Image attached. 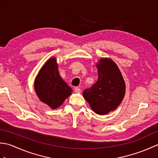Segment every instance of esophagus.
Listing matches in <instances>:
<instances>
[{
    "mask_svg": "<svg viewBox=\"0 0 158 158\" xmlns=\"http://www.w3.org/2000/svg\"><path fill=\"white\" fill-rule=\"evenodd\" d=\"M75 92H76V93H81V89H80L79 88H78V87H75Z\"/></svg>",
    "mask_w": 158,
    "mask_h": 158,
    "instance_id": "34e87169",
    "label": "esophagus"
}]
</instances>
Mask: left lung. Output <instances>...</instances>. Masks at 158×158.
I'll return each mask as SVG.
<instances>
[{
  "mask_svg": "<svg viewBox=\"0 0 158 158\" xmlns=\"http://www.w3.org/2000/svg\"><path fill=\"white\" fill-rule=\"evenodd\" d=\"M98 79L83 95L90 107L100 115L113 111L123 99L126 84L118 66L110 58H101L98 64Z\"/></svg>",
  "mask_w": 158,
  "mask_h": 158,
  "instance_id": "obj_1",
  "label": "left lung"
}]
</instances>
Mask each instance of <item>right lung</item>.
<instances>
[{
	"label": "right lung",
	"mask_w": 158,
	"mask_h": 158,
	"mask_svg": "<svg viewBox=\"0 0 158 158\" xmlns=\"http://www.w3.org/2000/svg\"><path fill=\"white\" fill-rule=\"evenodd\" d=\"M35 89L41 102L56 109L71 94L73 89L59 75L56 58H51L39 70L35 81Z\"/></svg>",
	"instance_id": "right-lung-1"
}]
</instances>
